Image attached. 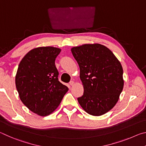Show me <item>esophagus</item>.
Returning a JSON list of instances; mask_svg holds the SVG:
<instances>
[{
    "mask_svg": "<svg viewBox=\"0 0 146 146\" xmlns=\"http://www.w3.org/2000/svg\"><path fill=\"white\" fill-rule=\"evenodd\" d=\"M73 84H74V81H70V86H73Z\"/></svg>",
    "mask_w": 146,
    "mask_h": 146,
    "instance_id": "esophagus-1",
    "label": "esophagus"
}]
</instances>
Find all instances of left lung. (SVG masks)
I'll use <instances>...</instances> for the list:
<instances>
[{"label":"left lung","mask_w":146,"mask_h":146,"mask_svg":"<svg viewBox=\"0 0 146 146\" xmlns=\"http://www.w3.org/2000/svg\"><path fill=\"white\" fill-rule=\"evenodd\" d=\"M71 50L78 64L84 86L78 103L88 114H105L117 104L123 88L120 61L110 49L100 44H84Z\"/></svg>","instance_id":"obj_1"}]
</instances>
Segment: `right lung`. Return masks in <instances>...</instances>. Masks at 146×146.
Returning <instances> with one entry per match:
<instances>
[{
  "label": "right lung",
  "mask_w": 146,
  "mask_h": 146,
  "mask_svg": "<svg viewBox=\"0 0 146 146\" xmlns=\"http://www.w3.org/2000/svg\"><path fill=\"white\" fill-rule=\"evenodd\" d=\"M61 49L39 47L31 49L20 62L15 84L23 103L38 115L45 117L53 113L68 91L59 82L55 61Z\"/></svg>",
  "instance_id": "1"
}]
</instances>
